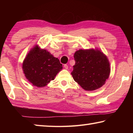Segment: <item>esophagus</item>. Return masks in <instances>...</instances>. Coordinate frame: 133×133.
I'll use <instances>...</instances> for the list:
<instances>
[{
  "label": "esophagus",
  "mask_w": 133,
  "mask_h": 133,
  "mask_svg": "<svg viewBox=\"0 0 133 133\" xmlns=\"http://www.w3.org/2000/svg\"><path fill=\"white\" fill-rule=\"evenodd\" d=\"M64 67L66 69H68V65L67 64H64Z\"/></svg>",
  "instance_id": "esophagus-1"
}]
</instances>
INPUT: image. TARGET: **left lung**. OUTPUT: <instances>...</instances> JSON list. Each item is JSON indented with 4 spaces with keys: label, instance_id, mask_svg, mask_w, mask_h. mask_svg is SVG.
I'll return each instance as SVG.
<instances>
[{
    "label": "left lung",
    "instance_id": "obj_1",
    "mask_svg": "<svg viewBox=\"0 0 133 133\" xmlns=\"http://www.w3.org/2000/svg\"><path fill=\"white\" fill-rule=\"evenodd\" d=\"M75 65L71 73L74 80L85 90L100 88L109 78L110 63L100 50H80L74 55Z\"/></svg>",
    "mask_w": 133,
    "mask_h": 133
}]
</instances>
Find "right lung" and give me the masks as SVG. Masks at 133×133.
<instances>
[{
  "label": "right lung",
  "instance_id": "obj_1",
  "mask_svg": "<svg viewBox=\"0 0 133 133\" xmlns=\"http://www.w3.org/2000/svg\"><path fill=\"white\" fill-rule=\"evenodd\" d=\"M22 67L27 79L39 87H44L54 80L63 68L57 58L37 46L28 54Z\"/></svg>",
  "mask_w": 133,
  "mask_h": 133
}]
</instances>
